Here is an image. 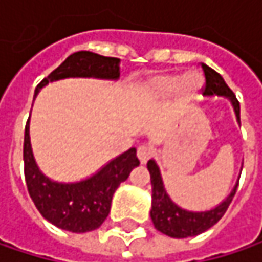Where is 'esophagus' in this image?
I'll return each mask as SVG.
<instances>
[{
  "label": "esophagus",
  "mask_w": 262,
  "mask_h": 262,
  "mask_svg": "<svg viewBox=\"0 0 262 262\" xmlns=\"http://www.w3.org/2000/svg\"><path fill=\"white\" fill-rule=\"evenodd\" d=\"M151 155H153V150L150 145H139L138 147V158H139L141 164H145L151 158Z\"/></svg>",
  "instance_id": "34e87169"
}]
</instances>
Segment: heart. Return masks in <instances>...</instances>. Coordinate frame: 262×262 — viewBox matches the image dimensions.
<instances>
[{
  "instance_id": "heart-1",
  "label": "heart",
  "mask_w": 262,
  "mask_h": 262,
  "mask_svg": "<svg viewBox=\"0 0 262 262\" xmlns=\"http://www.w3.org/2000/svg\"><path fill=\"white\" fill-rule=\"evenodd\" d=\"M203 81L195 73L186 74H159L145 83V92L153 98H167L179 91L185 100H192L199 95Z\"/></svg>"
}]
</instances>
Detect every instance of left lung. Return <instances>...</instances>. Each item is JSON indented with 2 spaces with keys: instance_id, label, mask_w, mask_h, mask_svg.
I'll return each mask as SVG.
<instances>
[{
  "instance_id": "left-lung-1",
  "label": "left lung",
  "mask_w": 262,
  "mask_h": 262,
  "mask_svg": "<svg viewBox=\"0 0 262 262\" xmlns=\"http://www.w3.org/2000/svg\"><path fill=\"white\" fill-rule=\"evenodd\" d=\"M202 68H203L205 80H206L203 95L206 97L219 95V97L229 98L235 111L236 121L239 123V103L236 100L235 94L231 91V88L226 84V81L217 71H214L205 63H202ZM147 168L150 171V181H151V211H150L151 222L159 232L173 236V238L199 235L208 231L209 228H212L225 215L226 209L229 208L235 195L236 186H238V182H236L231 194L220 205H217L215 208L209 211H188V209L181 208L179 205H176L170 199V195L167 194L164 188L159 167L153 159L147 162Z\"/></svg>"
}]
</instances>
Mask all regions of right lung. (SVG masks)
I'll return each instance as SVG.
<instances>
[{
  "label": "right lung",
  "instance_id": "right-lung-1",
  "mask_svg": "<svg viewBox=\"0 0 262 262\" xmlns=\"http://www.w3.org/2000/svg\"><path fill=\"white\" fill-rule=\"evenodd\" d=\"M71 77L120 79V59L100 56L91 51H77L67 57L60 67L37 84L34 97L50 81ZM138 165L139 159L136 158V148H129L84 181L74 183L51 181L39 170L34 161L30 144V124L27 121L24 174L28 194L42 217L63 231L83 234L100 228L109 215L115 189Z\"/></svg>",
  "mask_w": 262,
  "mask_h": 262
}]
</instances>
